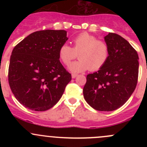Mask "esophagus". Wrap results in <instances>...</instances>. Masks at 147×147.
Wrapping results in <instances>:
<instances>
[{
	"label": "esophagus",
	"instance_id": "1",
	"mask_svg": "<svg viewBox=\"0 0 147 147\" xmlns=\"http://www.w3.org/2000/svg\"><path fill=\"white\" fill-rule=\"evenodd\" d=\"M76 77H78V75H77V74H75V73L72 74V78H75Z\"/></svg>",
	"mask_w": 147,
	"mask_h": 147
}]
</instances>
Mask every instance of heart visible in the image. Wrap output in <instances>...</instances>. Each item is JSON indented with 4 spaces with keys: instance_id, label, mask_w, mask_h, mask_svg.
Listing matches in <instances>:
<instances>
[{
    "instance_id": "b5f03b06",
    "label": "heart",
    "mask_w": 147,
    "mask_h": 147,
    "mask_svg": "<svg viewBox=\"0 0 147 147\" xmlns=\"http://www.w3.org/2000/svg\"><path fill=\"white\" fill-rule=\"evenodd\" d=\"M72 47L63 44L59 49V57L63 64L68 65L79 57V60L69 65V69L72 72H81L89 69L90 71H97L107 62L109 46L94 35L81 32L72 39Z\"/></svg>"
}]
</instances>
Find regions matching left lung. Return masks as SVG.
I'll return each mask as SVG.
<instances>
[{"label": "left lung", "mask_w": 147, "mask_h": 147, "mask_svg": "<svg viewBox=\"0 0 147 147\" xmlns=\"http://www.w3.org/2000/svg\"><path fill=\"white\" fill-rule=\"evenodd\" d=\"M109 48L107 62L101 69L87 75L84 100L94 109L109 112L122 106L137 86L139 75L137 52L120 35L105 37Z\"/></svg>", "instance_id": "1"}]
</instances>
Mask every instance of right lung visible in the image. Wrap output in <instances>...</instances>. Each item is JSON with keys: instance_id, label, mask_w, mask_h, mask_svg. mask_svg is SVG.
<instances>
[{"instance_id": "right-lung-1", "label": "right lung", "mask_w": 147, "mask_h": 147, "mask_svg": "<svg viewBox=\"0 0 147 147\" xmlns=\"http://www.w3.org/2000/svg\"><path fill=\"white\" fill-rule=\"evenodd\" d=\"M67 40L65 30H45L32 32L13 48L8 82L25 107L46 111L61 98L72 80L59 60V49Z\"/></svg>"}]
</instances>
